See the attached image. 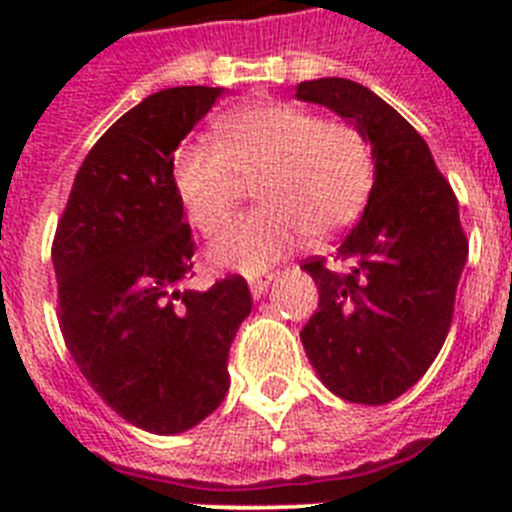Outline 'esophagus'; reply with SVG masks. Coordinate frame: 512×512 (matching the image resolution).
Wrapping results in <instances>:
<instances>
[{"mask_svg": "<svg viewBox=\"0 0 512 512\" xmlns=\"http://www.w3.org/2000/svg\"><path fill=\"white\" fill-rule=\"evenodd\" d=\"M271 282H274V274H264V277L251 279V282H248V287H251L253 300H259V297L264 295L266 289H269V284H271Z\"/></svg>", "mask_w": 512, "mask_h": 512, "instance_id": "1", "label": "esophagus"}]
</instances>
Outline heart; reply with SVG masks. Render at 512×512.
Masks as SVG:
<instances>
[{
    "label": "heart",
    "mask_w": 512,
    "mask_h": 512,
    "mask_svg": "<svg viewBox=\"0 0 512 512\" xmlns=\"http://www.w3.org/2000/svg\"><path fill=\"white\" fill-rule=\"evenodd\" d=\"M217 143L194 140L174 153L171 182L197 230L217 233L259 182L261 207L238 217L210 246L217 269L261 274L302 235L325 241L364 212L374 189V156L346 120L287 102L238 107L217 122Z\"/></svg>",
    "instance_id": "obj_1"
}]
</instances>
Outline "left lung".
<instances>
[{
	"label": "left lung",
	"mask_w": 512,
	"mask_h": 512,
	"mask_svg": "<svg viewBox=\"0 0 512 512\" xmlns=\"http://www.w3.org/2000/svg\"><path fill=\"white\" fill-rule=\"evenodd\" d=\"M297 99L356 125L374 156L372 197L333 256L343 271L302 264L320 295L302 346L333 395L384 405L428 372L449 333L469 253L459 202L418 130L372 89L325 76L302 81Z\"/></svg>",
	"instance_id": "1"
}]
</instances>
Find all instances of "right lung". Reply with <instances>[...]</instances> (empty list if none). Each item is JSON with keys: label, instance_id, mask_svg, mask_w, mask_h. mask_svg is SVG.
<instances>
[{"label": "right lung", "instance_id": "obj_1", "mask_svg": "<svg viewBox=\"0 0 512 512\" xmlns=\"http://www.w3.org/2000/svg\"><path fill=\"white\" fill-rule=\"evenodd\" d=\"M223 87H171L128 110L84 158L53 241L63 341L120 418L194 428L230 387L228 351L251 312L243 277L184 289L194 241L171 164Z\"/></svg>", "mask_w": 512, "mask_h": 512}]
</instances>
